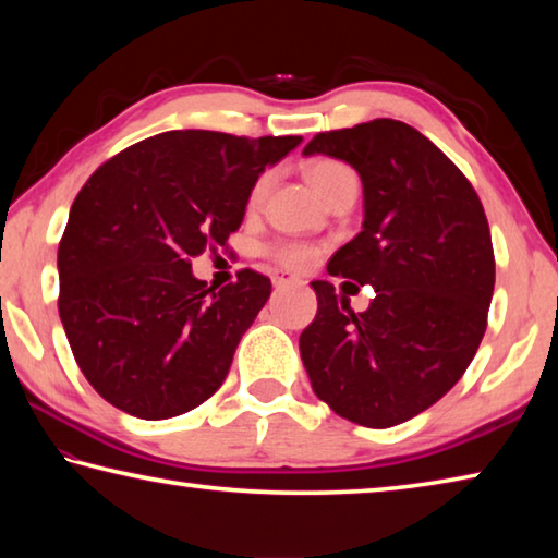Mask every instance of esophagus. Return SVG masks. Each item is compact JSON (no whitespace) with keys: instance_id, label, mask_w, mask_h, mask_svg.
<instances>
[{"instance_id":"obj_1","label":"esophagus","mask_w":558,"mask_h":558,"mask_svg":"<svg viewBox=\"0 0 558 558\" xmlns=\"http://www.w3.org/2000/svg\"><path fill=\"white\" fill-rule=\"evenodd\" d=\"M272 286H276L278 290L280 288H292V286H300V278L292 276V272L288 270H272Z\"/></svg>"}]
</instances>
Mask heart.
Instances as JSON below:
<instances>
[{"label":"heart","instance_id":"obj_1","mask_svg":"<svg viewBox=\"0 0 558 558\" xmlns=\"http://www.w3.org/2000/svg\"><path fill=\"white\" fill-rule=\"evenodd\" d=\"M307 179L310 184L317 189V194L327 199L329 194L335 192V189L347 182V179H354L352 169L344 167L342 162H335V159H317L307 167ZM268 186V177H260L256 184L251 189V196H248V204H258L263 192H266ZM272 256H276L282 266H290V268H305L310 260L315 258V251L310 248V245H302V243H280L272 248Z\"/></svg>","mask_w":558,"mask_h":558}]
</instances>
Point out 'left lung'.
Listing matches in <instances>:
<instances>
[{"mask_svg": "<svg viewBox=\"0 0 558 558\" xmlns=\"http://www.w3.org/2000/svg\"><path fill=\"white\" fill-rule=\"evenodd\" d=\"M302 155L342 159L362 179L364 221L327 270L372 286L354 313L313 280L317 315L300 356L319 401L391 428L442 399L475 356L495 290L489 226L475 189L418 130L376 118L319 132Z\"/></svg>", "mask_w": 558, "mask_h": 558, "instance_id": "1", "label": "left lung"}]
</instances>
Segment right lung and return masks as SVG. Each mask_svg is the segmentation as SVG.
<instances>
[{
  "instance_id": "obj_1",
  "label": "right lung",
  "mask_w": 558,
  "mask_h": 558,
  "mask_svg": "<svg viewBox=\"0 0 558 558\" xmlns=\"http://www.w3.org/2000/svg\"><path fill=\"white\" fill-rule=\"evenodd\" d=\"M302 137L172 130L93 172L59 243V315L102 399L145 421L182 415L223 384L270 280L214 290L192 272L241 229L253 184Z\"/></svg>"
}]
</instances>
